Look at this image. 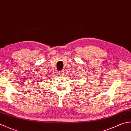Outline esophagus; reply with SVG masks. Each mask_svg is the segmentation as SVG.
<instances>
[{
    "mask_svg": "<svg viewBox=\"0 0 131 131\" xmlns=\"http://www.w3.org/2000/svg\"><path fill=\"white\" fill-rule=\"evenodd\" d=\"M57 74V75H58V76H62L64 74V71H61L60 72H58Z\"/></svg>",
    "mask_w": 131,
    "mask_h": 131,
    "instance_id": "1",
    "label": "esophagus"
}]
</instances>
